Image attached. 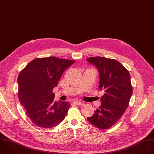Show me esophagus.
<instances>
[{"mask_svg":"<svg viewBox=\"0 0 154 154\" xmlns=\"http://www.w3.org/2000/svg\"><path fill=\"white\" fill-rule=\"evenodd\" d=\"M72 103L73 104H75V105H80V106H82L83 105V102H80V101H77V100H74L72 102Z\"/></svg>","mask_w":154,"mask_h":154,"instance_id":"1","label":"esophagus"}]
</instances>
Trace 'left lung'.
Returning <instances> with one entry per match:
<instances>
[{
  "instance_id": "left-lung-1",
  "label": "left lung",
  "mask_w": 154,
  "mask_h": 154,
  "mask_svg": "<svg viewBox=\"0 0 154 154\" xmlns=\"http://www.w3.org/2000/svg\"><path fill=\"white\" fill-rule=\"evenodd\" d=\"M87 60L98 69L99 88L105 92L100 99L101 105L87 119L99 129H107L118 121L128 106L133 93L130 75L124 66L115 59L97 56L88 58Z\"/></svg>"
}]
</instances>
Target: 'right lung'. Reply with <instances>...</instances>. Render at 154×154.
Here are the masks:
<instances>
[{"mask_svg":"<svg viewBox=\"0 0 154 154\" xmlns=\"http://www.w3.org/2000/svg\"><path fill=\"white\" fill-rule=\"evenodd\" d=\"M74 62L57 57L36 58L20 72L18 98L36 125L51 128L64 120L70 104L55 101L52 90L57 86L64 71Z\"/></svg>","mask_w":154,"mask_h":154,"instance_id":"right-lung-1","label":"right lung"}]
</instances>
